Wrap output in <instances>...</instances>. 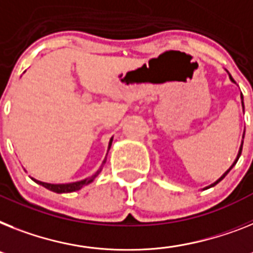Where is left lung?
<instances>
[{"instance_id":"1","label":"left lung","mask_w":253,"mask_h":253,"mask_svg":"<svg viewBox=\"0 0 253 253\" xmlns=\"http://www.w3.org/2000/svg\"><path fill=\"white\" fill-rule=\"evenodd\" d=\"M230 79H231V81H234V79H233V77H231V76H230ZM242 146H243V143H242ZM242 146H241V150H239V154H238V156H237V159H235V162H234V164H233V166H231V167H230V168H229V169H227V170H226V172H225V173H224V174H222V176H221V177H220V178H218V179H217V181H216V182H214V183H212V185H211V186H210V187H212V186H214V185H217V183H218V182H220V181H222V179H224V178H225V176H226V174H227V173H229V172H230V170H231V168H233V167H234V166H235V164H237V162H238V159H239V156H241V154H242Z\"/></svg>"}]
</instances>
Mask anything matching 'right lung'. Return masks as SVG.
<instances>
[{
  "mask_svg": "<svg viewBox=\"0 0 253 253\" xmlns=\"http://www.w3.org/2000/svg\"><path fill=\"white\" fill-rule=\"evenodd\" d=\"M112 145V138L110 139V145H108V150H110V147H111ZM104 163V162H103ZM102 167L99 169H98L97 172L94 173L93 176L89 177V178L86 179H83V181H79V182H72V183H60V185H53V183H46V182H41V181H37V179H35L37 183H40L41 186L46 187V189L51 190V191H54V193H72V191H77V190H80L81 187H84L85 185H87V183L93 182V179L95 178V177L99 174V172H101Z\"/></svg>",
  "mask_w": 253,
  "mask_h": 253,
  "instance_id": "1",
  "label": "right lung"
}]
</instances>
